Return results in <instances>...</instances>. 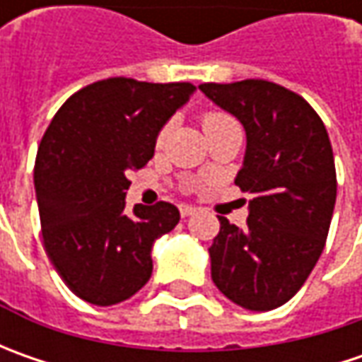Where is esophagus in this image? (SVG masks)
I'll list each match as a JSON object with an SVG mask.
<instances>
[{"label": "esophagus", "mask_w": 362, "mask_h": 362, "mask_svg": "<svg viewBox=\"0 0 362 362\" xmlns=\"http://www.w3.org/2000/svg\"><path fill=\"white\" fill-rule=\"evenodd\" d=\"M197 209L195 207H191V205H179V214H181V217H189L193 216Z\"/></svg>", "instance_id": "34e87169"}]
</instances>
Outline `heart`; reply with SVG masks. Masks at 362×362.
Here are the masks:
<instances>
[{
	"instance_id": "1",
	"label": "heart",
	"mask_w": 362,
	"mask_h": 362,
	"mask_svg": "<svg viewBox=\"0 0 362 362\" xmlns=\"http://www.w3.org/2000/svg\"><path fill=\"white\" fill-rule=\"evenodd\" d=\"M231 122H235L231 115L228 112H223V110H205L202 115V124H203V131L205 132H211L216 131V129H221V127H228ZM169 131V127H163L159 132V136H157V141L163 143V139H165V134Z\"/></svg>"
}]
</instances>
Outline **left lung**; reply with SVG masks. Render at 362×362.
Masks as SVG:
<instances>
[{
	"mask_svg": "<svg viewBox=\"0 0 362 362\" xmlns=\"http://www.w3.org/2000/svg\"><path fill=\"white\" fill-rule=\"evenodd\" d=\"M245 129L235 185L254 195L240 230L219 217L211 280L247 310H272L298 292L327 243L337 169L327 127L300 94L262 78L199 86Z\"/></svg>",
	"mask_w": 362,
	"mask_h": 362,
	"instance_id": "8db88e82",
	"label": "left lung"
}]
</instances>
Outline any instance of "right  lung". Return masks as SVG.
Wrapping results in <instances>:
<instances>
[{
  "mask_svg": "<svg viewBox=\"0 0 362 362\" xmlns=\"http://www.w3.org/2000/svg\"><path fill=\"white\" fill-rule=\"evenodd\" d=\"M193 90L191 82L98 80L74 92L44 132L34 167L42 238L78 298L112 306L148 282L151 247L179 223V209L159 202L127 214V175L148 163L163 124Z\"/></svg>",
  "mask_w": 362,
  "mask_h": 362,
  "instance_id": "obj_1",
  "label": "right lung"
}]
</instances>
